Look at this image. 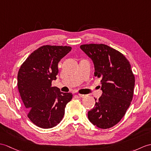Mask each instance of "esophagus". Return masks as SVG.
<instances>
[{
  "label": "esophagus",
  "mask_w": 151,
  "mask_h": 151,
  "mask_svg": "<svg viewBox=\"0 0 151 151\" xmlns=\"http://www.w3.org/2000/svg\"><path fill=\"white\" fill-rule=\"evenodd\" d=\"M78 96H79V97H80V98H84V97L86 96L85 94H78Z\"/></svg>",
  "instance_id": "34e87169"
}]
</instances>
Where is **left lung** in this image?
Listing matches in <instances>:
<instances>
[{
	"label": "left lung",
	"instance_id": "obj_1",
	"mask_svg": "<svg viewBox=\"0 0 151 151\" xmlns=\"http://www.w3.org/2000/svg\"><path fill=\"white\" fill-rule=\"evenodd\" d=\"M80 48L93 60L103 92L88 112V118L97 127L111 128L124 116L132 100L135 78L131 64L123 54L107 45L83 44Z\"/></svg>",
	"mask_w": 151,
	"mask_h": 151
}]
</instances>
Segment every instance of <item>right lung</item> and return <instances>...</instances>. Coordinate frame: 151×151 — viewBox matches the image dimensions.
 I'll use <instances>...</instances> for the list:
<instances>
[{
  "mask_svg": "<svg viewBox=\"0 0 151 151\" xmlns=\"http://www.w3.org/2000/svg\"><path fill=\"white\" fill-rule=\"evenodd\" d=\"M71 50L70 46L43 45L28 57L17 75L20 95L27 110V117L37 126L50 129L62 120L72 93L52 87L57 79L60 60Z\"/></svg>",
  "mask_w": 151,
  "mask_h": 151,
  "instance_id": "add662e5",
  "label": "right lung"
}]
</instances>
